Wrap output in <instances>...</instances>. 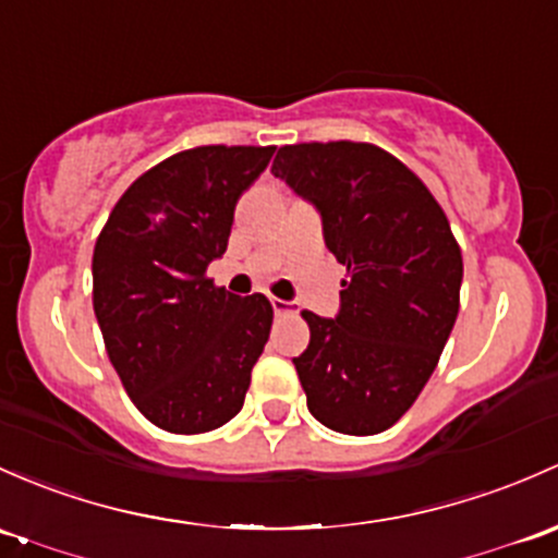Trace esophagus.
I'll return each instance as SVG.
<instances>
[{"mask_svg":"<svg viewBox=\"0 0 558 558\" xmlns=\"http://www.w3.org/2000/svg\"><path fill=\"white\" fill-rule=\"evenodd\" d=\"M272 310L278 318H286V315H294V302H286V299H272Z\"/></svg>","mask_w":558,"mask_h":558,"instance_id":"esophagus-1","label":"esophagus"}]
</instances>
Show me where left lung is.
I'll return each mask as SVG.
<instances>
[{
    "label": "left lung",
    "mask_w": 558,
    "mask_h": 558,
    "mask_svg": "<svg viewBox=\"0 0 558 558\" xmlns=\"http://www.w3.org/2000/svg\"><path fill=\"white\" fill-rule=\"evenodd\" d=\"M272 173L324 216L348 267L337 318L304 310L294 357L315 420L374 436L412 409L460 313L462 254L449 219L412 168L368 141L280 146Z\"/></svg>",
    "instance_id": "8db88e82"
}]
</instances>
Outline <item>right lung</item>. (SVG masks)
Wrapping results in <instances>:
<instances>
[{
	"label": "right lung",
	"instance_id": "1",
	"mask_svg": "<svg viewBox=\"0 0 558 558\" xmlns=\"http://www.w3.org/2000/svg\"><path fill=\"white\" fill-rule=\"evenodd\" d=\"M275 146H195L141 173L93 248V310L122 387L151 425L197 436L243 409L272 328L264 294L208 278L238 197Z\"/></svg>",
	"mask_w": 558,
	"mask_h": 558
}]
</instances>
